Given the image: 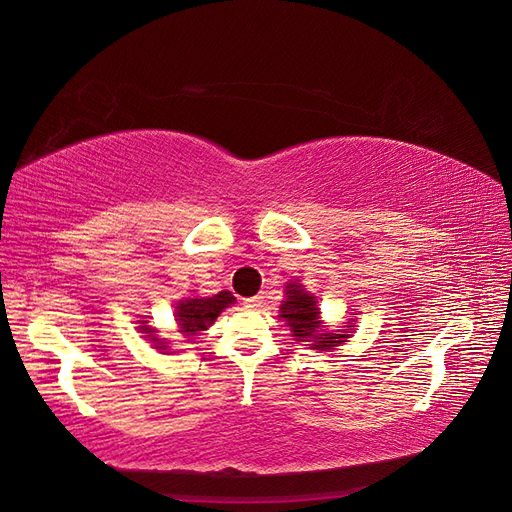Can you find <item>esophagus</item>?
Here are the masks:
<instances>
[{
	"instance_id": "esophagus-1",
	"label": "esophagus",
	"mask_w": 512,
	"mask_h": 512,
	"mask_svg": "<svg viewBox=\"0 0 512 512\" xmlns=\"http://www.w3.org/2000/svg\"><path fill=\"white\" fill-rule=\"evenodd\" d=\"M264 305V296L257 294V296H251V299H244V307H248V310H257V307Z\"/></svg>"
}]
</instances>
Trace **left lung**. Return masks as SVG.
<instances>
[{
    "label": "left lung",
    "instance_id": "8db88e82",
    "mask_svg": "<svg viewBox=\"0 0 512 512\" xmlns=\"http://www.w3.org/2000/svg\"><path fill=\"white\" fill-rule=\"evenodd\" d=\"M285 294H288V299L281 303L279 316L290 327L296 342H307V347L316 351H329L347 342L351 331H327L323 320H320L316 299L305 292L301 283L294 281L285 285Z\"/></svg>",
    "mask_w": 512,
    "mask_h": 512
}]
</instances>
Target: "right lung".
I'll list each match as a JSON object with an SVG mask.
<instances>
[{"instance_id":"right-lung-1","label":"right lung","mask_w":512,"mask_h":512,"mask_svg":"<svg viewBox=\"0 0 512 512\" xmlns=\"http://www.w3.org/2000/svg\"><path fill=\"white\" fill-rule=\"evenodd\" d=\"M233 303H235V296L227 290L213 294V296H198V299L178 301L176 312H174L178 331H181V334L187 338V342H192L198 331H205L207 327H211L213 320L220 316L224 307H229ZM139 323H141V327H139L141 334L148 336L146 340L154 342V347H157L159 351H168L170 342L165 338L154 336L157 331L148 327V320H139Z\"/></svg>"}]
</instances>
